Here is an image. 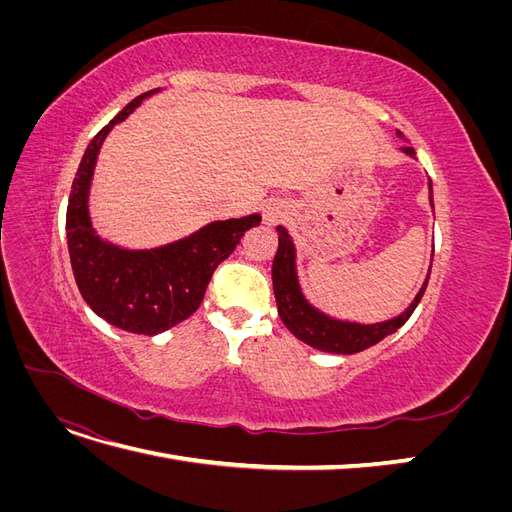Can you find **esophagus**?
Masks as SVG:
<instances>
[{
	"label": "esophagus",
	"instance_id": "34e87169",
	"mask_svg": "<svg viewBox=\"0 0 512 512\" xmlns=\"http://www.w3.org/2000/svg\"><path fill=\"white\" fill-rule=\"evenodd\" d=\"M282 207L280 205H275V203H271V205H267L265 207V220L269 222V224H275L277 220H280L282 218Z\"/></svg>",
	"mask_w": 512,
	"mask_h": 512
}]
</instances>
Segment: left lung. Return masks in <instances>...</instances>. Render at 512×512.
<instances>
[{"instance_id": "8db88e82", "label": "left lung", "mask_w": 512, "mask_h": 512, "mask_svg": "<svg viewBox=\"0 0 512 512\" xmlns=\"http://www.w3.org/2000/svg\"><path fill=\"white\" fill-rule=\"evenodd\" d=\"M397 134L401 136V132ZM401 151L408 153L410 158L416 156V151L408 145L401 147ZM429 192H431V179H429ZM431 198L433 196H429V203L433 207ZM277 235H280V245H277V254L273 258V269H271L277 312H280L282 322L294 337L316 350L333 352V354H354L374 346L382 342L386 335H391L399 327H404L416 309V305L423 299L427 282H429V273L406 312H401L391 320L376 322V324H359V322L331 318L327 314H322L320 309H316L303 297L299 277H297V252H294V243L284 226H277Z\"/></svg>"}]
</instances>
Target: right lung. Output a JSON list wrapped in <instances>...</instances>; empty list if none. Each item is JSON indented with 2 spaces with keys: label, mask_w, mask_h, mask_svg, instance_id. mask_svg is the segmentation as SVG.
Masks as SVG:
<instances>
[{
  "label": "right lung",
  "mask_w": 512,
  "mask_h": 512,
  "mask_svg": "<svg viewBox=\"0 0 512 512\" xmlns=\"http://www.w3.org/2000/svg\"><path fill=\"white\" fill-rule=\"evenodd\" d=\"M158 91L134 98L87 145L66 213L70 262L85 303L108 324L138 335H158L190 318L203 303L213 271L235 252L245 230L260 224L258 213L211 222L190 237L153 250H126L96 235L89 218V188L100 147L115 123Z\"/></svg>",
  "instance_id": "1"
}]
</instances>
